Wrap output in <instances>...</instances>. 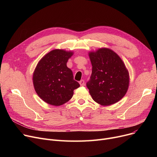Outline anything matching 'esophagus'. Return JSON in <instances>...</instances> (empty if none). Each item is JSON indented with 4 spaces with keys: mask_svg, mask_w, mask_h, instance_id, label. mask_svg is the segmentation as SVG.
<instances>
[{
    "mask_svg": "<svg viewBox=\"0 0 157 157\" xmlns=\"http://www.w3.org/2000/svg\"><path fill=\"white\" fill-rule=\"evenodd\" d=\"M79 84H80L81 86H84V85H85V81L83 80V79L81 80V81L79 82Z\"/></svg>",
    "mask_w": 157,
    "mask_h": 157,
    "instance_id": "1",
    "label": "esophagus"
}]
</instances>
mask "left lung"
<instances>
[{"label":"left lung","mask_w":157,"mask_h":157,"mask_svg":"<svg viewBox=\"0 0 157 157\" xmlns=\"http://www.w3.org/2000/svg\"><path fill=\"white\" fill-rule=\"evenodd\" d=\"M92 65L86 86L93 100L102 105L117 103L126 94L129 73L121 58L109 48L88 53Z\"/></svg>","instance_id":"8db88e82"}]
</instances>
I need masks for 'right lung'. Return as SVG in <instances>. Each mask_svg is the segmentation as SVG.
Returning <instances> with one entry per match:
<instances>
[{
	"label": "right lung",
	"instance_id": "1",
	"mask_svg": "<svg viewBox=\"0 0 157 157\" xmlns=\"http://www.w3.org/2000/svg\"><path fill=\"white\" fill-rule=\"evenodd\" d=\"M73 52L56 49L45 55L33 74V84L39 97L45 102L61 105L72 97L74 90L80 86L67 67Z\"/></svg>",
	"mask_w": 157,
	"mask_h": 157
}]
</instances>
